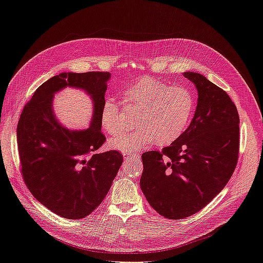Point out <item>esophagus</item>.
Masks as SVG:
<instances>
[{
    "instance_id": "obj_1",
    "label": "esophagus",
    "mask_w": 263,
    "mask_h": 263,
    "mask_svg": "<svg viewBox=\"0 0 263 263\" xmlns=\"http://www.w3.org/2000/svg\"><path fill=\"white\" fill-rule=\"evenodd\" d=\"M124 157L125 158H130V157H138L139 158V155L136 153H125L124 154Z\"/></svg>"
}]
</instances>
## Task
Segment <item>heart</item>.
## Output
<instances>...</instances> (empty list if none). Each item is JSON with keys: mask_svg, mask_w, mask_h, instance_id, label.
Returning <instances> with one entry per match:
<instances>
[{"mask_svg": "<svg viewBox=\"0 0 263 263\" xmlns=\"http://www.w3.org/2000/svg\"><path fill=\"white\" fill-rule=\"evenodd\" d=\"M124 95L139 111L135 117L136 128L110 140V147L120 152H136L153 143L173 144L187 130L194 117L196 98L187 87L143 77L125 89ZM122 116L118 103L106 101L101 115L102 127L111 136H117L124 130Z\"/></svg>", "mask_w": 263, "mask_h": 263, "instance_id": "obj_1", "label": "heart"}]
</instances>
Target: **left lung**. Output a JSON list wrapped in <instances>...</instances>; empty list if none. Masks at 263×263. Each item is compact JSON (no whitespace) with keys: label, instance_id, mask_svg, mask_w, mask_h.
Returning a JSON list of instances; mask_svg holds the SVG:
<instances>
[{"label":"left lung","instance_id":"1","mask_svg":"<svg viewBox=\"0 0 263 263\" xmlns=\"http://www.w3.org/2000/svg\"><path fill=\"white\" fill-rule=\"evenodd\" d=\"M183 75L198 91L193 120L175 143L141 156L140 188L147 201L175 220L201 210L224 188L239 152L240 119L229 95L199 73Z\"/></svg>","mask_w":263,"mask_h":263}]
</instances>
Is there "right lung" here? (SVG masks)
Here are the masks:
<instances>
[{
    "label": "right lung",
    "instance_id": "1",
    "mask_svg": "<svg viewBox=\"0 0 263 263\" xmlns=\"http://www.w3.org/2000/svg\"><path fill=\"white\" fill-rule=\"evenodd\" d=\"M109 79L105 72L61 73L35 90L21 114L16 136L24 181L42 204L63 218L91 214L122 166L119 152H96L106 140L101 115ZM66 87L83 89L93 102L86 130H68L54 116L52 98Z\"/></svg>",
    "mask_w": 263,
    "mask_h": 263
}]
</instances>
